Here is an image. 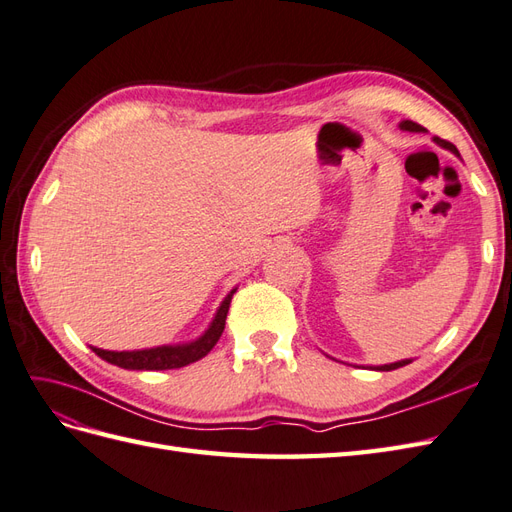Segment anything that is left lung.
I'll list each match as a JSON object with an SVG mask.
<instances>
[{"label":"left lung","instance_id":"obj_1","mask_svg":"<svg viewBox=\"0 0 512 512\" xmlns=\"http://www.w3.org/2000/svg\"><path fill=\"white\" fill-rule=\"evenodd\" d=\"M400 127L402 129H406V131H426L422 125H417V123H413V121H402L400 123ZM437 142L441 144V147H445V149H450V151H454L456 153V147L452 142H448V140H441V138H437ZM458 155V153H456ZM411 361L406 359V361H398V363H389V365H381V368H376V370H383V372H389V370H398V368H402V365H409Z\"/></svg>","mask_w":512,"mask_h":512}]
</instances>
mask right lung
Here are the masks:
<instances>
[{
  "label": "right lung",
  "instance_id": "obj_1",
  "mask_svg": "<svg viewBox=\"0 0 512 512\" xmlns=\"http://www.w3.org/2000/svg\"><path fill=\"white\" fill-rule=\"evenodd\" d=\"M233 294H235V290L225 300H222V305L216 313L212 326H209L203 337H199L192 344L160 346V348L131 350V352H112V350L93 348V352L97 357H101L103 361H108L112 365H119V368H125V370H175V368H183V365L203 359L207 352L216 346L222 331H225V320H227Z\"/></svg>",
  "mask_w": 512,
  "mask_h": 512
}]
</instances>
